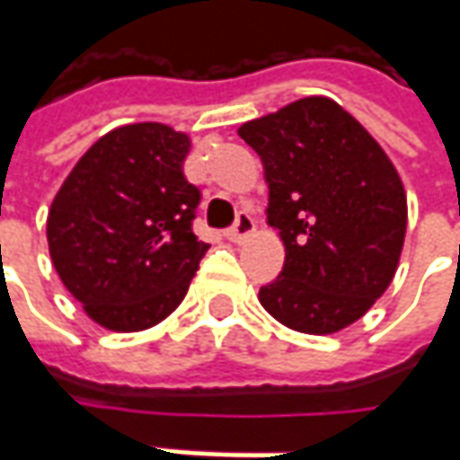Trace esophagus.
I'll return each instance as SVG.
<instances>
[{"label": "esophagus", "instance_id": "34e87169", "mask_svg": "<svg viewBox=\"0 0 460 460\" xmlns=\"http://www.w3.org/2000/svg\"><path fill=\"white\" fill-rule=\"evenodd\" d=\"M252 231H254V218L242 211V214L236 216V224L231 229H226V239L239 244V242H244L246 236H252Z\"/></svg>", "mask_w": 460, "mask_h": 460}]
</instances>
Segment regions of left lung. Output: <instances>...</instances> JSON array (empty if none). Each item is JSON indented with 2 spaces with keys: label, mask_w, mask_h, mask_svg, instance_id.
<instances>
[{
  "label": "left lung",
  "mask_w": 460,
  "mask_h": 460,
  "mask_svg": "<svg viewBox=\"0 0 460 460\" xmlns=\"http://www.w3.org/2000/svg\"><path fill=\"white\" fill-rule=\"evenodd\" d=\"M239 137L261 157L267 224L285 264L260 288L282 325L325 336L358 321L397 272L407 196L397 167L333 99L305 96L246 121Z\"/></svg>",
  "instance_id": "8db88e82"
}]
</instances>
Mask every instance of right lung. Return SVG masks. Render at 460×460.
Returning a JSON list of instances; mask_svg holds the SVG:
<instances>
[{"instance_id":"obj_1","label":"right lung","mask_w":460,"mask_h":460,"mask_svg":"<svg viewBox=\"0 0 460 460\" xmlns=\"http://www.w3.org/2000/svg\"><path fill=\"white\" fill-rule=\"evenodd\" d=\"M188 152L190 137L167 124H124L88 147L53 199V267L109 331L165 321L208 252L193 234L200 190L182 175Z\"/></svg>"}]
</instances>
